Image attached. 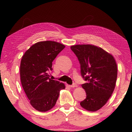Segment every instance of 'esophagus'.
<instances>
[{
    "label": "esophagus",
    "instance_id": "esophagus-1",
    "mask_svg": "<svg viewBox=\"0 0 132 132\" xmlns=\"http://www.w3.org/2000/svg\"><path fill=\"white\" fill-rule=\"evenodd\" d=\"M77 87V84H73V85H70V87H71V88H74V87Z\"/></svg>",
    "mask_w": 132,
    "mask_h": 132
}]
</instances>
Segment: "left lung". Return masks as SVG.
<instances>
[{
	"mask_svg": "<svg viewBox=\"0 0 132 132\" xmlns=\"http://www.w3.org/2000/svg\"><path fill=\"white\" fill-rule=\"evenodd\" d=\"M80 64L81 74L86 81L81 85L87 97L80 102L84 109L96 111L104 106L114 90L117 65L114 57L102 48L90 44L71 46Z\"/></svg>",
	"mask_w": 132,
	"mask_h": 132,
	"instance_id": "1",
	"label": "left lung"
}]
</instances>
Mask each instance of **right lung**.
<instances>
[{
  "label": "right lung",
  "instance_id": "add662e5",
  "mask_svg": "<svg viewBox=\"0 0 132 132\" xmlns=\"http://www.w3.org/2000/svg\"><path fill=\"white\" fill-rule=\"evenodd\" d=\"M65 46L53 41L40 42L32 45L22 57L21 84L30 103L36 110L45 112L55 105L60 90L65 85L50 78L52 62Z\"/></svg>",
  "mask_w": 132,
  "mask_h": 132
}]
</instances>
